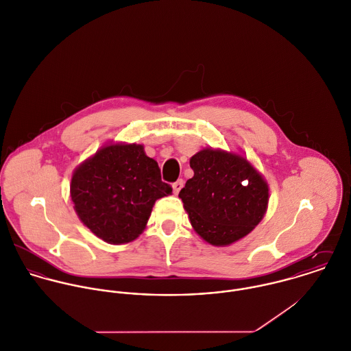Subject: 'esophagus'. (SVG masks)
<instances>
[{"label":"esophagus","mask_w":351,"mask_h":351,"mask_svg":"<svg viewBox=\"0 0 351 351\" xmlns=\"http://www.w3.org/2000/svg\"><path fill=\"white\" fill-rule=\"evenodd\" d=\"M182 186H184V180L176 181V182L173 184V192H174V195H178L180 191L182 189Z\"/></svg>","instance_id":"1"}]
</instances>
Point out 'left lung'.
<instances>
[{
	"label": "left lung",
	"mask_w": 351,
	"mask_h": 351,
	"mask_svg": "<svg viewBox=\"0 0 351 351\" xmlns=\"http://www.w3.org/2000/svg\"><path fill=\"white\" fill-rule=\"evenodd\" d=\"M193 177L180 192L195 232L215 246L250 233L268 206V184L241 155L204 148L191 158Z\"/></svg>",
	"instance_id": "8db88e82"
}]
</instances>
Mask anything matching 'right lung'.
<instances>
[{
  "label": "right lung",
  "mask_w": 351,
  "mask_h": 351,
  "mask_svg": "<svg viewBox=\"0 0 351 351\" xmlns=\"http://www.w3.org/2000/svg\"><path fill=\"white\" fill-rule=\"evenodd\" d=\"M173 189L141 144L112 143L76 167L71 197L79 219L108 243L136 239L158 199Z\"/></svg>",
  "instance_id": "add662e5"
}]
</instances>
